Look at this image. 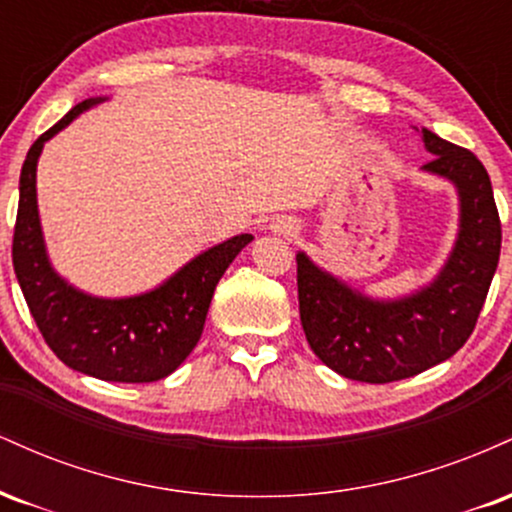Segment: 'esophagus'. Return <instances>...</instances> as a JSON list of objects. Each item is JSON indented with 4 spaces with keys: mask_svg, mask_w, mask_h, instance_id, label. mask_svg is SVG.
<instances>
[{
    "mask_svg": "<svg viewBox=\"0 0 512 512\" xmlns=\"http://www.w3.org/2000/svg\"><path fill=\"white\" fill-rule=\"evenodd\" d=\"M274 231L284 233V236H293V233H296V226H293L291 221H276Z\"/></svg>",
    "mask_w": 512,
    "mask_h": 512,
    "instance_id": "obj_1",
    "label": "esophagus"
}]
</instances>
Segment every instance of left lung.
I'll list each match as a JSON object with an SVG mask.
<instances>
[{
	"label": "left lung",
	"mask_w": 512,
	"mask_h": 512,
	"mask_svg": "<svg viewBox=\"0 0 512 512\" xmlns=\"http://www.w3.org/2000/svg\"><path fill=\"white\" fill-rule=\"evenodd\" d=\"M433 158L424 170L450 180L460 197V233L431 284L378 301L351 289L298 252V308L310 349L334 373L395 383L438 366L474 332L501 255V219L491 180L472 151L421 129Z\"/></svg>",
	"instance_id": "obj_1"
}]
</instances>
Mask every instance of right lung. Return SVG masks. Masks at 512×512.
Wrapping results in <instances>:
<instances>
[{"label": "right lung", "mask_w": 512, "mask_h": 512, "mask_svg": "<svg viewBox=\"0 0 512 512\" xmlns=\"http://www.w3.org/2000/svg\"><path fill=\"white\" fill-rule=\"evenodd\" d=\"M103 101L88 98L74 105L28 149L19 180L11 260L35 325L62 363L108 383H154L173 373L195 349L216 284L252 236L240 233L223 240L142 296L98 298L67 284L52 269L45 250L35 168L48 139Z\"/></svg>", "instance_id": "1"}]
</instances>
